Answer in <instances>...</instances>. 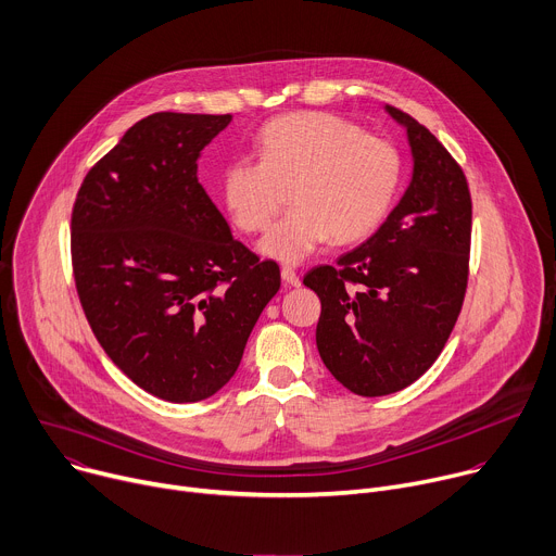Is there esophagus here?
Masks as SVG:
<instances>
[{
    "label": "esophagus",
    "mask_w": 556,
    "mask_h": 556,
    "mask_svg": "<svg viewBox=\"0 0 556 556\" xmlns=\"http://www.w3.org/2000/svg\"><path fill=\"white\" fill-rule=\"evenodd\" d=\"M281 279H283L286 286H299V275L292 268H288V266L281 268Z\"/></svg>",
    "instance_id": "34e87169"
}]
</instances>
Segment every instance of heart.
I'll use <instances>...</instances> for the list:
<instances>
[{
	"label": "heart",
	"instance_id": "heart-1",
	"mask_svg": "<svg viewBox=\"0 0 556 556\" xmlns=\"http://www.w3.org/2000/svg\"><path fill=\"white\" fill-rule=\"evenodd\" d=\"M260 164L230 162L219 181L224 206L245 232H262L283 192L292 208L264 235L260 252L299 264L326 243L368 237L388 215L399 179L396 148L330 113H292L257 135Z\"/></svg>",
	"mask_w": 556,
	"mask_h": 556
}]
</instances>
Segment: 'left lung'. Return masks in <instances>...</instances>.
Here are the masks:
<instances>
[{
  "label": "left lung",
  "instance_id": "8db88e82",
  "mask_svg": "<svg viewBox=\"0 0 556 556\" xmlns=\"http://www.w3.org/2000/svg\"><path fill=\"white\" fill-rule=\"evenodd\" d=\"M386 113L406 128L410 184L366 243L304 277L321 299V362L362 396L399 392L437 362L468 286L466 175L426 126L392 106Z\"/></svg>",
  "mask_w": 556,
  "mask_h": 556
}]
</instances>
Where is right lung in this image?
<instances>
[{
  "mask_svg": "<svg viewBox=\"0 0 556 556\" xmlns=\"http://www.w3.org/2000/svg\"><path fill=\"white\" fill-rule=\"evenodd\" d=\"M230 115L155 113L86 175L71 219L75 286L113 364L173 403L222 390L281 286L230 232L197 160Z\"/></svg>",
  "mask_w": 556,
  "mask_h": 556,
  "instance_id": "1",
  "label": "right lung"
}]
</instances>
